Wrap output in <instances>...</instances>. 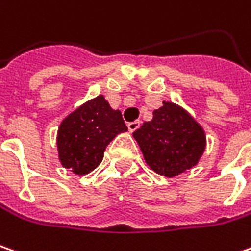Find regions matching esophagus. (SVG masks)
<instances>
[{"label":"esophagus","instance_id":"34e87169","mask_svg":"<svg viewBox=\"0 0 251 251\" xmlns=\"http://www.w3.org/2000/svg\"><path fill=\"white\" fill-rule=\"evenodd\" d=\"M140 124H141V121L140 120H135V121H131V123H128L127 124V127H128V131L132 132V131H135L138 127H140Z\"/></svg>","mask_w":251,"mask_h":251}]
</instances>
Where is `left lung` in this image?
I'll use <instances>...</instances> for the list:
<instances>
[{"label": "left lung", "instance_id": "8db88e82", "mask_svg": "<svg viewBox=\"0 0 251 251\" xmlns=\"http://www.w3.org/2000/svg\"><path fill=\"white\" fill-rule=\"evenodd\" d=\"M145 162L157 174L175 178L198 165L206 148L202 126L183 108L164 101L152 120L132 132Z\"/></svg>", "mask_w": 251, "mask_h": 251}]
</instances>
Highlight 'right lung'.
<instances>
[{
	"instance_id": "obj_1",
	"label": "right lung",
	"mask_w": 251,
	"mask_h": 251,
	"mask_svg": "<svg viewBox=\"0 0 251 251\" xmlns=\"http://www.w3.org/2000/svg\"><path fill=\"white\" fill-rule=\"evenodd\" d=\"M127 126L103 94L87 100L62 120L56 135L57 157L63 168L86 175L103 161L110 141Z\"/></svg>"
}]
</instances>
